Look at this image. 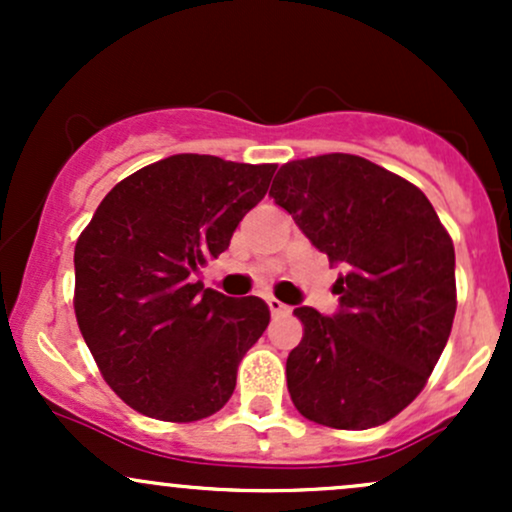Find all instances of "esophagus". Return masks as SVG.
I'll return each instance as SVG.
<instances>
[{
    "label": "esophagus",
    "instance_id": "obj_1",
    "mask_svg": "<svg viewBox=\"0 0 512 512\" xmlns=\"http://www.w3.org/2000/svg\"><path fill=\"white\" fill-rule=\"evenodd\" d=\"M267 305H269V310H272V315H286V313H291L289 305L281 303L279 298H267Z\"/></svg>",
    "mask_w": 512,
    "mask_h": 512
}]
</instances>
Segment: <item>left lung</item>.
I'll return each instance as SVG.
<instances>
[{"label": "left lung", "instance_id": "8db88e82", "mask_svg": "<svg viewBox=\"0 0 512 512\" xmlns=\"http://www.w3.org/2000/svg\"><path fill=\"white\" fill-rule=\"evenodd\" d=\"M269 197L327 260L344 264L339 313L293 310L303 339L286 358L308 421L366 431L424 390L457 308L455 248L424 192L378 163L325 154L279 168Z\"/></svg>", "mask_w": 512, "mask_h": 512}]
</instances>
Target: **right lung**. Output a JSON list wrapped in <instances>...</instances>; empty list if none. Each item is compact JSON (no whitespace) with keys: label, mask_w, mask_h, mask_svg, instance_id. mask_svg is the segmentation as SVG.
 Instances as JSON below:
<instances>
[{"label":"right lung","mask_w":512,"mask_h":512,"mask_svg":"<svg viewBox=\"0 0 512 512\" xmlns=\"http://www.w3.org/2000/svg\"><path fill=\"white\" fill-rule=\"evenodd\" d=\"M274 163L175 154L120 180L74 248V313L103 380L139 414L207 419L269 325L255 296L192 279L267 195Z\"/></svg>","instance_id":"right-lung-1"}]
</instances>
